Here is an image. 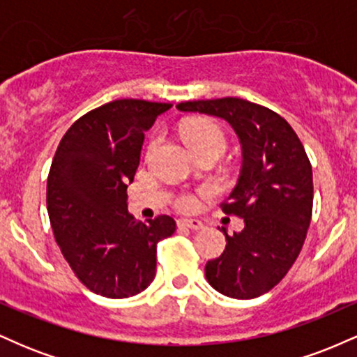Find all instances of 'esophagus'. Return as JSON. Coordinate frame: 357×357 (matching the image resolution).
<instances>
[{"mask_svg":"<svg viewBox=\"0 0 357 357\" xmlns=\"http://www.w3.org/2000/svg\"><path fill=\"white\" fill-rule=\"evenodd\" d=\"M179 227L190 228V230H202L204 225L199 220H188V218H181L178 221Z\"/></svg>","mask_w":357,"mask_h":357,"instance_id":"34e87169","label":"esophagus"}]
</instances>
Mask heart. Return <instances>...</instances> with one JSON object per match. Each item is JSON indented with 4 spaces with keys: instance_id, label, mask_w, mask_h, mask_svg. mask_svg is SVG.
Returning <instances> with one entry per match:
<instances>
[{
    "instance_id": "heart-1",
    "label": "heart",
    "mask_w": 357,
    "mask_h": 357,
    "mask_svg": "<svg viewBox=\"0 0 357 357\" xmlns=\"http://www.w3.org/2000/svg\"><path fill=\"white\" fill-rule=\"evenodd\" d=\"M183 139L192 153L204 149L221 151L225 149V134L215 122L206 121V119H192V121L184 122L181 129ZM155 142V139H154ZM178 208L181 210H191L195 206V199L190 195H183L178 199Z\"/></svg>"
}]
</instances>
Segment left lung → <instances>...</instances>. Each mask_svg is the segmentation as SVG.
<instances>
[{"label":"left lung","instance_id":"obj_1","mask_svg":"<svg viewBox=\"0 0 357 357\" xmlns=\"http://www.w3.org/2000/svg\"><path fill=\"white\" fill-rule=\"evenodd\" d=\"M176 109L223 119L238 136L240 176L221 208L245 227L231 236L221 228L227 247L208 260L204 275L227 297H260L292 267L310 225L312 167L304 146L284 117L236 97L181 102Z\"/></svg>","mask_w":357,"mask_h":357}]
</instances>
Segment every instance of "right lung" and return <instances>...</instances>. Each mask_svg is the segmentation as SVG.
<instances>
[{
	"instance_id": "right-lung-1",
	"label": "right lung",
	"mask_w": 357,
	"mask_h": 357,
	"mask_svg": "<svg viewBox=\"0 0 357 357\" xmlns=\"http://www.w3.org/2000/svg\"><path fill=\"white\" fill-rule=\"evenodd\" d=\"M171 104L109 102L73 122L61 137L47 181L56 243L93 294L126 298L155 277V247L176 230L161 215L147 223L127 211V184L141 161L144 132Z\"/></svg>"
}]
</instances>
